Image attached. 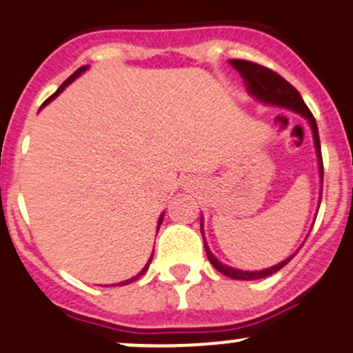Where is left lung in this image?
Masks as SVG:
<instances>
[{"label": "left lung", "instance_id": "1", "mask_svg": "<svg viewBox=\"0 0 353 353\" xmlns=\"http://www.w3.org/2000/svg\"><path fill=\"white\" fill-rule=\"evenodd\" d=\"M230 65L233 66L235 70H239V73L242 75V79L245 80L247 90L252 94L254 97H257L259 101L266 104H276V106L281 108H288V110L295 111V113L302 114L307 121H309L310 128H312V135H314V144H316V152H317V161H319V175H321V181H323V156H321V142H319V132H317V123L316 118L312 117L310 110L307 108V104L303 103L302 96L299 94V90L292 85L290 82L283 79L281 75H278L276 72L273 70L266 68L263 65H257L254 61H245V59H232ZM321 194H323V188H321ZM321 202V201H319ZM201 233L204 236V232H202V218H201ZM204 247H205V254H208V259L216 270L219 271L225 276L232 278V280H261V278H266L274 274L276 271H280L281 268L287 266L292 259L295 257L290 256L288 259L281 261L280 264L273 268H268V270L263 271H242V270H235L232 266H226L223 264L221 261H218L214 257V254L209 250L208 243H205L204 239Z\"/></svg>", "mask_w": 353, "mask_h": 353}]
</instances>
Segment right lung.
Segmentation results:
<instances>
[{"instance_id":"1","label":"right lung","mask_w":353,"mask_h":353,"mask_svg":"<svg viewBox=\"0 0 353 353\" xmlns=\"http://www.w3.org/2000/svg\"><path fill=\"white\" fill-rule=\"evenodd\" d=\"M85 70H87V65H85V66H80V68H79V70H77V72H73V73H72V75H70V77H68V79H66V80H65V82H63V83H61V85H59V89L57 90V92H54V94H53V96H51V97H48V99H46V101H44V104H48V103H50V101H53V99H54V97H57V96H58V94H59V92H61V90H63V89H65V87H66V85H68V83H72V82H73V80H75V79H77V77H79V75H80V73H82V72H85ZM44 104H43V106H44ZM163 216H165V214H161V216H159V219H158V230H159V226H161V223H163ZM152 254H154V250H152ZM152 254H151V259H149V261H148V264H145V266H144V270H142V271H141V273H139V274H135V276H132V278H130V280H125V281H121V283H118V285H128V283H132V281L139 280V278H141V276H142V274H144V273H145V271H148L149 264H151V261H152Z\"/></svg>"}]
</instances>
